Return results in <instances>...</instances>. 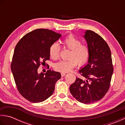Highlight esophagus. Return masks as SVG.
<instances>
[{
  "instance_id": "34e87169",
  "label": "esophagus",
  "mask_w": 125,
  "mask_h": 125,
  "mask_svg": "<svg viewBox=\"0 0 125 125\" xmlns=\"http://www.w3.org/2000/svg\"><path fill=\"white\" fill-rule=\"evenodd\" d=\"M65 74H66L65 73H61V76L62 77L64 76L65 75Z\"/></svg>"
}]
</instances>
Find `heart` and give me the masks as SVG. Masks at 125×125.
Returning a JSON list of instances; mask_svg holds the SVG:
<instances>
[{
    "instance_id": "1",
    "label": "heart",
    "mask_w": 125,
    "mask_h": 125,
    "mask_svg": "<svg viewBox=\"0 0 125 125\" xmlns=\"http://www.w3.org/2000/svg\"><path fill=\"white\" fill-rule=\"evenodd\" d=\"M63 46L70 49L67 60H62L56 63L54 68L56 70L67 73L77 65L85 64L90 56V49L86 44L82 43L81 41L73 34L66 36L62 41ZM60 47L57 43H52L49 48V55L53 60L60 57Z\"/></svg>"
}]
</instances>
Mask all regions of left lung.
I'll return each instance as SVG.
<instances>
[{"instance_id":"1","label":"left lung","mask_w":125,"mask_h":125,"mask_svg":"<svg viewBox=\"0 0 125 125\" xmlns=\"http://www.w3.org/2000/svg\"><path fill=\"white\" fill-rule=\"evenodd\" d=\"M90 49L88 64L79 71L85 79L76 78L70 86L73 96L82 103L99 101L110 89L113 72L111 50L102 36L92 31L84 36Z\"/></svg>"}]
</instances>
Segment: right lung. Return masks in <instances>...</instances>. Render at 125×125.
I'll return each mask as SVG.
<instances>
[{
    "label": "right lung",
    "mask_w": 125,
    "mask_h": 125,
    "mask_svg": "<svg viewBox=\"0 0 125 125\" xmlns=\"http://www.w3.org/2000/svg\"><path fill=\"white\" fill-rule=\"evenodd\" d=\"M61 36L48 29H37L26 34L16 45L10 68L18 91L30 102L40 103L48 99L61 78L60 73L51 70L45 73H38L40 65L50 60V46Z\"/></svg>",
    "instance_id": "1"
}]
</instances>
